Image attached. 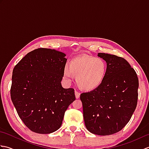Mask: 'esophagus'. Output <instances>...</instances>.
I'll return each instance as SVG.
<instances>
[{"instance_id":"esophagus-1","label":"esophagus","mask_w":149,"mask_h":149,"mask_svg":"<svg viewBox=\"0 0 149 149\" xmlns=\"http://www.w3.org/2000/svg\"><path fill=\"white\" fill-rule=\"evenodd\" d=\"M75 95L76 99H79L80 97V93L78 92L77 91H75Z\"/></svg>"}]
</instances>
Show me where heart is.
<instances>
[{
	"label": "heart",
	"instance_id": "b5f03b06",
	"mask_svg": "<svg viewBox=\"0 0 149 149\" xmlns=\"http://www.w3.org/2000/svg\"><path fill=\"white\" fill-rule=\"evenodd\" d=\"M69 68L66 66L63 70L65 79L70 81L72 73L76 76V83L81 90L91 91L103 83L108 70V65L102 58L83 56L72 59Z\"/></svg>",
	"mask_w": 149,
	"mask_h": 149
}]
</instances>
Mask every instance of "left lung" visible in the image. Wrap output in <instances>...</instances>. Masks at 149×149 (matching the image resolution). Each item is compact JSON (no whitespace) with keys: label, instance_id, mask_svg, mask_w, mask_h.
Masks as SVG:
<instances>
[{"label":"left lung","instance_id":"1","mask_svg":"<svg viewBox=\"0 0 149 149\" xmlns=\"http://www.w3.org/2000/svg\"><path fill=\"white\" fill-rule=\"evenodd\" d=\"M108 65L102 84L81 94L85 126L90 132L107 136L121 131L130 120L138 102V78L126 60L99 53Z\"/></svg>","mask_w":149,"mask_h":149}]
</instances>
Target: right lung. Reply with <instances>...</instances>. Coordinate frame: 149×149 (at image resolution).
Here are the masks:
<instances>
[{"label":"right lung","mask_w":149,"mask_h":149,"mask_svg":"<svg viewBox=\"0 0 149 149\" xmlns=\"http://www.w3.org/2000/svg\"><path fill=\"white\" fill-rule=\"evenodd\" d=\"M65 54L54 49L33 50L13 70V104L31 131L49 134L61 127L65 111L75 100L74 90L61 86Z\"/></svg>","instance_id":"right-lung-1"}]
</instances>
